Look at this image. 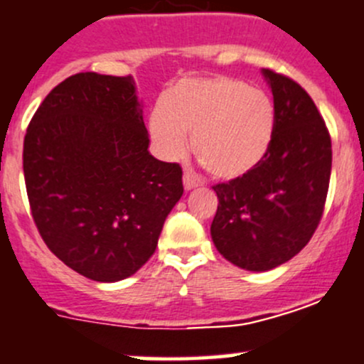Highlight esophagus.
Wrapping results in <instances>:
<instances>
[{"instance_id": "1", "label": "esophagus", "mask_w": 364, "mask_h": 364, "mask_svg": "<svg viewBox=\"0 0 364 364\" xmlns=\"http://www.w3.org/2000/svg\"><path fill=\"white\" fill-rule=\"evenodd\" d=\"M183 185H185V190H193V188H197L198 183L195 181L192 176L185 174V176H183Z\"/></svg>"}]
</instances>
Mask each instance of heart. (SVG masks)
Masks as SVG:
<instances>
[{
  "mask_svg": "<svg viewBox=\"0 0 364 364\" xmlns=\"http://www.w3.org/2000/svg\"><path fill=\"white\" fill-rule=\"evenodd\" d=\"M156 150L167 160L192 151L218 179H237L265 159L275 132V106L265 90L230 76L186 78L166 92L148 120Z\"/></svg>",
  "mask_w": 364,
  "mask_h": 364,
  "instance_id": "1",
  "label": "heart"
}]
</instances>
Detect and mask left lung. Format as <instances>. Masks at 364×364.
Listing matches in <instances>:
<instances>
[{
    "label": "left lung",
    "mask_w": 364,
    "mask_h": 364,
    "mask_svg": "<svg viewBox=\"0 0 364 364\" xmlns=\"http://www.w3.org/2000/svg\"><path fill=\"white\" fill-rule=\"evenodd\" d=\"M274 94L275 132L265 159L218 183L211 225L216 250L240 269L265 272L298 255L319 227L331 176V137L311 95L263 70Z\"/></svg>",
    "instance_id": "left-lung-1"
}]
</instances>
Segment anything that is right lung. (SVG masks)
Segmentation results:
<instances>
[{
  "label": "right lung",
  "mask_w": 364,
  "mask_h": 364,
  "mask_svg": "<svg viewBox=\"0 0 364 364\" xmlns=\"http://www.w3.org/2000/svg\"><path fill=\"white\" fill-rule=\"evenodd\" d=\"M127 76L78 73L31 118L22 167L31 216L57 258L92 281L136 274L183 195V171L148 151Z\"/></svg>",
  "instance_id": "obj_1"
}]
</instances>
